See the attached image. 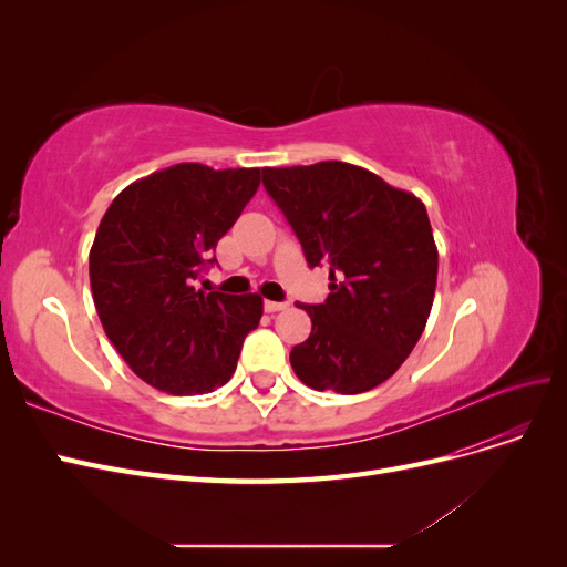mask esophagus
<instances>
[{
  "instance_id": "34e87169",
  "label": "esophagus",
  "mask_w": 567,
  "mask_h": 567,
  "mask_svg": "<svg viewBox=\"0 0 567 567\" xmlns=\"http://www.w3.org/2000/svg\"><path fill=\"white\" fill-rule=\"evenodd\" d=\"M288 307V302H274V300H265V312H269V315H274V312H281V310H286Z\"/></svg>"
}]
</instances>
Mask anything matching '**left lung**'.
I'll return each instance as SVG.
<instances>
[{
  "label": "left lung",
  "mask_w": 567,
  "mask_h": 567,
  "mask_svg": "<svg viewBox=\"0 0 567 567\" xmlns=\"http://www.w3.org/2000/svg\"><path fill=\"white\" fill-rule=\"evenodd\" d=\"M262 184L293 227L307 265L329 262V298L298 305L310 315L312 333L290 350V367L319 392L359 394L381 385L431 317L437 246L425 205L340 161L265 167Z\"/></svg>",
  "instance_id": "1"
}]
</instances>
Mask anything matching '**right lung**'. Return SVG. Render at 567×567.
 I'll return each mask as SVG.
<instances>
[{"label":"right lung","mask_w":567,"mask_h":567,"mask_svg":"<svg viewBox=\"0 0 567 567\" xmlns=\"http://www.w3.org/2000/svg\"><path fill=\"white\" fill-rule=\"evenodd\" d=\"M260 177V167L179 163L123 188L101 219L90 250L96 312L120 357L148 385L203 394L236 371L262 298L198 288V279L217 262V241Z\"/></svg>","instance_id":"right-lung-1"}]
</instances>
